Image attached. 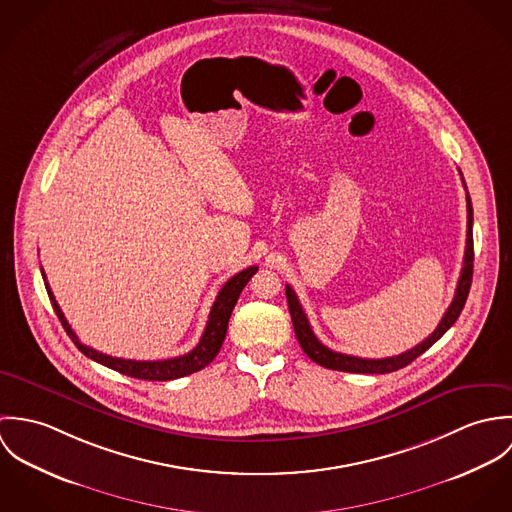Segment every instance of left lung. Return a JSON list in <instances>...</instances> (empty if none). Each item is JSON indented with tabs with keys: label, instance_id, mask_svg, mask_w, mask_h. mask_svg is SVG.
<instances>
[{
	"label": "left lung",
	"instance_id": "1",
	"mask_svg": "<svg viewBox=\"0 0 512 512\" xmlns=\"http://www.w3.org/2000/svg\"><path fill=\"white\" fill-rule=\"evenodd\" d=\"M463 185H465V181H463ZM471 280H473V207H471V197L467 193V242H465V256H463V268H461V276H459V282H457V290H455L451 305L447 307L445 315L439 321L438 329L428 339H424L420 345H416L414 349H410V351H406L402 355H396V357H386V359H361V357H351V355L335 353V351L327 349L315 337V333L311 331V325L307 321V315H305L297 295H295L290 286H286V295H288V307H290V315H292L295 337H297L303 353L313 363L325 366V368L341 370V372L386 374V372H394L398 368L410 365L412 361H416L422 353H426L436 341L443 337V333L457 321L459 313L463 311V305H465L467 295H469V290H471Z\"/></svg>",
	"mask_w": 512,
	"mask_h": 512
}]
</instances>
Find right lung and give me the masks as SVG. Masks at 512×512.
<instances>
[{"label": "right lung", "instance_id": "1", "mask_svg": "<svg viewBox=\"0 0 512 512\" xmlns=\"http://www.w3.org/2000/svg\"><path fill=\"white\" fill-rule=\"evenodd\" d=\"M258 272L256 266H250L242 272H238L236 276H232L222 288H220L219 295H217V301L213 303L211 307V313H209V321H207V327H205V333L199 341V345L187 353V355H181V357H175V359H165V361H130V359H118V357H110V355H104V353H98L86 345H82L78 341V337L74 335L69 321L65 319L55 295L49 288V282L45 278V272L41 270L43 274V280H45V288L49 293V299L53 303V309L61 321V325L65 327L67 335L73 339L76 349L86 355L88 359L100 363V365L108 366L112 370H118L120 374H128L132 378H140V380H175V378H181V376H187V374H193L201 368H205L207 365L213 363V359L219 355L220 347H222V341L226 337V329H228V319H230V313L238 301V295L244 290V286L250 282V278Z\"/></svg>", "mask_w": 512, "mask_h": 512}]
</instances>
